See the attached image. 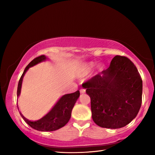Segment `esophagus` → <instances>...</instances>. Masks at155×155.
<instances>
[{
  "mask_svg": "<svg viewBox=\"0 0 155 155\" xmlns=\"http://www.w3.org/2000/svg\"><path fill=\"white\" fill-rule=\"evenodd\" d=\"M80 92H81V94H85V90H84V89H81Z\"/></svg>",
  "mask_w": 155,
  "mask_h": 155,
  "instance_id": "1",
  "label": "esophagus"
}]
</instances>
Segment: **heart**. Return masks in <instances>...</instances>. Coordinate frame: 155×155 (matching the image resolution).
Returning <instances> with one entry per match:
<instances>
[{"label":"heart","mask_w":155,"mask_h":155,"mask_svg":"<svg viewBox=\"0 0 155 155\" xmlns=\"http://www.w3.org/2000/svg\"><path fill=\"white\" fill-rule=\"evenodd\" d=\"M94 63H87V64H85L81 67L79 69V74L81 76H85L90 73L94 67Z\"/></svg>","instance_id":"1"}]
</instances>
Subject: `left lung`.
<instances>
[{"label":"left lung","mask_w":155,"mask_h":155,"mask_svg":"<svg viewBox=\"0 0 155 155\" xmlns=\"http://www.w3.org/2000/svg\"><path fill=\"white\" fill-rule=\"evenodd\" d=\"M91 98L94 122L99 127L120 128L137 116L142 101V80L126 57L116 55L107 70L83 83Z\"/></svg>","instance_id":"8db88e82"}]
</instances>
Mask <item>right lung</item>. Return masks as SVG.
<instances>
[{"instance_id":"right-lung-1","label":"right lung","mask_w":155,"mask_h":155,"mask_svg":"<svg viewBox=\"0 0 155 155\" xmlns=\"http://www.w3.org/2000/svg\"><path fill=\"white\" fill-rule=\"evenodd\" d=\"M46 59L47 58L45 55L39 56L34 59L33 61H31L26 67L24 72L21 76L19 82H18L17 90L18 97L20 96L21 92L22 80L25 73L29 69V68L39 64V63L46 61ZM79 96L80 92L78 90L74 93L65 94L62 96L45 115L35 121H30L23 116L20 112V114L22 118L25 120V121L34 129L40 131L56 130L64 127L69 121L70 117H71L72 110Z\"/></svg>"}]
</instances>
